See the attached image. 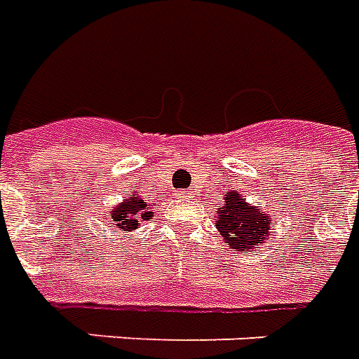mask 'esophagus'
I'll use <instances>...</instances> for the list:
<instances>
[{"instance_id":"34e87169","label":"esophagus","mask_w":359,"mask_h":359,"mask_svg":"<svg viewBox=\"0 0 359 359\" xmlns=\"http://www.w3.org/2000/svg\"><path fill=\"white\" fill-rule=\"evenodd\" d=\"M182 196H183V198H187V196H191V191H182Z\"/></svg>"}]
</instances>
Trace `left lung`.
<instances>
[{
  "instance_id": "1",
  "label": "left lung",
  "mask_w": 359,
  "mask_h": 359,
  "mask_svg": "<svg viewBox=\"0 0 359 359\" xmlns=\"http://www.w3.org/2000/svg\"><path fill=\"white\" fill-rule=\"evenodd\" d=\"M215 227L233 252H252L269 238L271 217L261 208H252L238 193L231 191L225 195V204L219 208Z\"/></svg>"
}]
</instances>
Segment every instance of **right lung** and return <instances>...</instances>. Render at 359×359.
Instances as JSON below:
<instances>
[{"mask_svg": "<svg viewBox=\"0 0 359 359\" xmlns=\"http://www.w3.org/2000/svg\"><path fill=\"white\" fill-rule=\"evenodd\" d=\"M153 217V212L140 196H128L111 212V225L121 231L138 229L140 219L147 221Z\"/></svg>", "mask_w": 359, "mask_h": 359, "instance_id": "1", "label": "right lung"}]
</instances>
